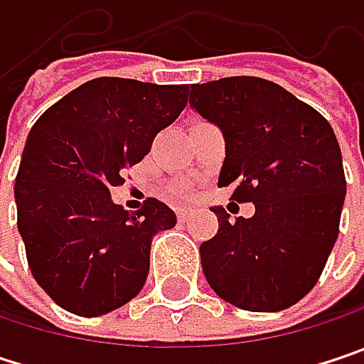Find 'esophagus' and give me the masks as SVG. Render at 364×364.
Returning a JSON list of instances; mask_svg holds the SVG:
<instances>
[{
	"label": "esophagus",
	"instance_id": "34e87169",
	"mask_svg": "<svg viewBox=\"0 0 364 364\" xmlns=\"http://www.w3.org/2000/svg\"><path fill=\"white\" fill-rule=\"evenodd\" d=\"M177 217H179V221H183V223H185V221H189V219H191V213H189V210H177Z\"/></svg>",
	"mask_w": 364,
	"mask_h": 364
}]
</instances>
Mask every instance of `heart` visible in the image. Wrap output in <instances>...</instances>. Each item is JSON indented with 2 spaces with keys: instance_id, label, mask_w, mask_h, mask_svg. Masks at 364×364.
<instances>
[{
  "instance_id": "b5f03b06",
  "label": "heart",
  "mask_w": 364,
  "mask_h": 364,
  "mask_svg": "<svg viewBox=\"0 0 364 364\" xmlns=\"http://www.w3.org/2000/svg\"><path fill=\"white\" fill-rule=\"evenodd\" d=\"M171 193H173V198H187V189L185 187H175Z\"/></svg>"
}]
</instances>
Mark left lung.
I'll return each instance as SVG.
<instances>
[{
	"mask_svg": "<svg viewBox=\"0 0 364 364\" xmlns=\"http://www.w3.org/2000/svg\"><path fill=\"white\" fill-rule=\"evenodd\" d=\"M189 107L225 139L219 185L255 215L219 217L200 259L210 289L251 312H280L318 282L339 234L346 198L341 149L327 119L261 77L193 84Z\"/></svg>",
	"mask_w": 364,
	"mask_h": 364,
	"instance_id": "1",
	"label": "left lung"
}]
</instances>
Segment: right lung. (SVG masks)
<instances>
[{
	"label": "right lung",
	"instance_id": "add662e5",
	"mask_svg": "<svg viewBox=\"0 0 364 364\" xmlns=\"http://www.w3.org/2000/svg\"><path fill=\"white\" fill-rule=\"evenodd\" d=\"M187 92L185 84L97 77L31 128L14 185L18 232L37 284L63 310L103 316L141 293L151 238L177 215L156 198L128 215L109 189L179 117Z\"/></svg>",
	"mask_w": 364,
	"mask_h": 364
}]
</instances>
